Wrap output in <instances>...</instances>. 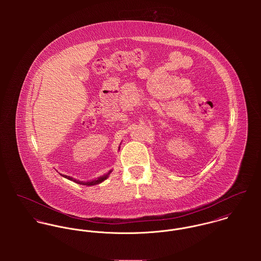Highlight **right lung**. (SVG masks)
Returning a JSON list of instances; mask_svg holds the SVG:
<instances>
[{
  "label": "right lung",
  "instance_id": "add662e5",
  "mask_svg": "<svg viewBox=\"0 0 261 261\" xmlns=\"http://www.w3.org/2000/svg\"><path fill=\"white\" fill-rule=\"evenodd\" d=\"M112 173V171H110L108 174H106L105 176H102V177H99V178H97V179H95V180H92V181H90V182H82V181H78V180H75L73 178H71V177H69V176H66V175H61V176H63L64 178H66V179H68V180H71V181H73L75 183H77V184H79V185H85V186H92V185H96V184H99V183H101V182H103L105 180H107L108 179V177H109V175Z\"/></svg>",
  "mask_w": 261,
  "mask_h": 261
}]
</instances>
